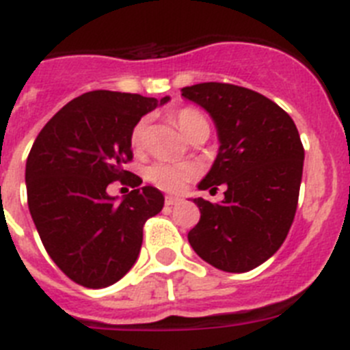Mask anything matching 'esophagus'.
Segmentation results:
<instances>
[{"mask_svg":"<svg viewBox=\"0 0 350 350\" xmlns=\"http://www.w3.org/2000/svg\"><path fill=\"white\" fill-rule=\"evenodd\" d=\"M182 200L180 198H177V196H172V194H168V196L165 198V203L166 205H170V206H173V205H178V203H180Z\"/></svg>","mask_w":350,"mask_h":350,"instance_id":"esophagus-1","label":"esophagus"}]
</instances>
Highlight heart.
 <instances>
[{
  "mask_svg": "<svg viewBox=\"0 0 350 350\" xmlns=\"http://www.w3.org/2000/svg\"><path fill=\"white\" fill-rule=\"evenodd\" d=\"M178 128L189 138L196 129L208 126L205 117L194 110V108H182L175 113ZM145 133H147V119L138 120L133 126L131 135H129V145L135 152H140L145 147ZM196 177V168L189 163H154L147 170V178L157 187L165 191H182Z\"/></svg>",
  "mask_w": 350,
  "mask_h": 350,
  "instance_id": "heart-1",
  "label": "heart"
}]
</instances>
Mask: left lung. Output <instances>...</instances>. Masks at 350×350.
Returning a JSON list of instances; mask_svg holds the SVG:
<instances>
[{
    "label": "left lung",
    "mask_w": 350,
    "mask_h": 350,
    "mask_svg": "<svg viewBox=\"0 0 350 350\" xmlns=\"http://www.w3.org/2000/svg\"><path fill=\"white\" fill-rule=\"evenodd\" d=\"M182 96L208 112L221 144L198 189L226 185L221 203L194 198L202 217L187 238L203 261L243 273L271 258L289 233L305 159L299 133L279 105L240 85L196 83Z\"/></svg>",
    "instance_id": "obj_1"
}]
</instances>
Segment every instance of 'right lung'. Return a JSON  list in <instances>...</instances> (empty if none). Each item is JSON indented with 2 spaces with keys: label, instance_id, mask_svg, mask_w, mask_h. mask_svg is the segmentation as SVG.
Wrapping results in <instances>:
<instances>
[{
  "label": "right lung",
  "instance_id": "obj_1",
  "mask_svg": "<svg viewBox=\"0 0 350 350\" xmlns=\"http://www.w3.org/2000/svg\"><path fill=\"white\" fill-rule=\"evenodd\" d=\"M168 100L85 92L64 105L31 147V217L52 261L80 286L100 289L122 279L140 254L145 221L165 205L159 189L140 187L142 178L124 166L133 159V126ZM116 180L133 187L120 202L106 193Z\"/></svg>",
  "mask_w": 350,
  "mask_h": 350
}]
</instances>
